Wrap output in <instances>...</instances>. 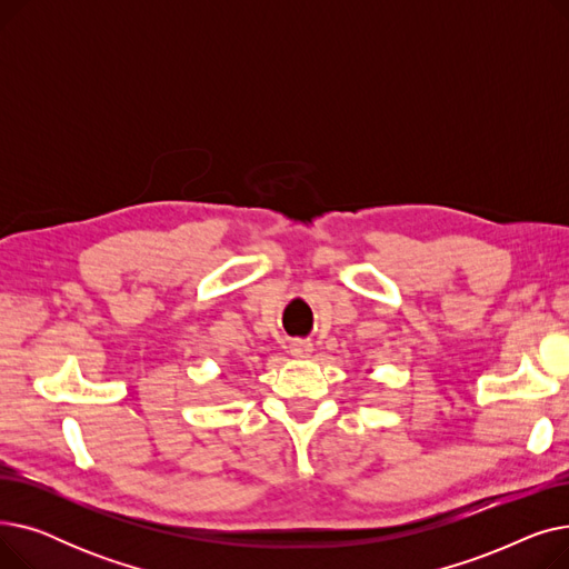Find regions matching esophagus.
Segmentation results:
<instances>
[{"label": "esophagus", "mask_w": 569, "mask_h": 569, "mask_svg": "<svg viewBox=\"0 0 569 569\" xmlns=\"http://www.w3.org/2000/svg\"><path fill=\"white\" fill-rule=\"evenodd\" d=\"M311 352H313V343L307 339H297L290 343V355L297 357V360H307Z\"/></svg>", "instance_id": "esophagus-1"}]
</instances>
